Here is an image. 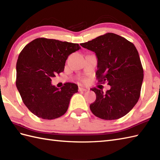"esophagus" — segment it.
Listing matches in <instances>:
<instances>
[{
  "label": "esophagus",
  "instance_id": "esophagus-1",
  "mask_svg": "<svg viewBox=\"0 0 160 160\" xmlns=\"http://www.w3.org/2000/svg\"><path fill=\"white\" fill-rule=\"evenodd\" d=\"M78 90H79L80 91H88V89H85V88H82V87H79V88H78Z\"/></svg>",
  "mask_w": 160,
  "mask_h": 160
}]
</instances>
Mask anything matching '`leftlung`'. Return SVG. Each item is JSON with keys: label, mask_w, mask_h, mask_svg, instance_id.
<instances>
[{"label": "left lung", "mask_w": 160, "mask_h": 160, "mask_svg": "<svg viewBox=\"0 0 160 160\" xmlns=\"http://www.w3.org/2000/svg\"><path fill=\"white\" fill-rule=\"evenodd\" d=\"M80 45L96 53L98 82L111 86L106 93L96 87L91 89L96 94V101L90 104L91 112L106 120L124 116L138 102L143 82L144 71L136 47L113 33Z\"/></svg>", "instance_id": "obj_1"}]
</instances>
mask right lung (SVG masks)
<instances>
[{
  "label": "right lung",
  "instance_id": "right-lung-1",
  "mask_svg": "<svg viewBox=\"0 0 160 160\" xmlns=\"http://www.w3.org/2000/svg\"><path fill=\"white\" fill-rule=\"evenodd\" d=\"M77 43L39 38L21 51L16 63V84L23 103L37 117L53 120L66 113L78 92L77 84L67 82L59 89L52 78L62 72L68 56L79 50Z\"/></svg>",
  "mask_w": 160,
  "mask_h": 160
}]
</instances>
